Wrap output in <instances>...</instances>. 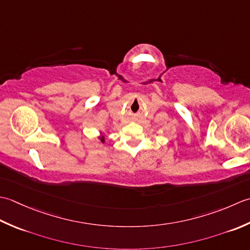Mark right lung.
Wrapping results in <instances>:
<instances>
[{
    "label": "right lung",
    "mask_w": 250,
    "mask_h": 250,
    "mask_svg": "<svg viewBox=\"0 0 250 250\" xmlns=\"http://www.w3.org/2000/svg\"><path fill=\"white\" fill-rule=\"evenodd\" d=\"M100 140H101V142H104V138H101V139H100Z\"/></svg>",
    "instance_id": "add662e5"
}]
</instances>
